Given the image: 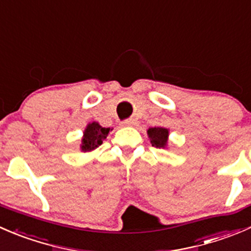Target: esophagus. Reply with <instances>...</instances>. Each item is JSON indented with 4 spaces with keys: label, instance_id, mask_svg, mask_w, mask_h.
<instances>
[{
    "label": "esophagus",
    "instance_id": "obj_1",
    "mask_svg": "<svg viewBox=\"0 0 251 251\" xmlns=\"http://www.w3.org/2000/svg\"><path fill=\"white\" fill-rule=\"evenodd\" d=\"M133 124H135V120H133V119H127V120L123 121L124 126H132Z\"/></svg>",
    "mask_w": 251,
    "mask_h": 251
}]
</instances>
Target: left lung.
Listing matches in <instances>:
<instances>
[{
	"label": "left lung",
	"instance_id": "8db88e82",
	"mask_svg": "<svg viewBox=\"0 0 251 251\" xmlns=\"http://www.w3.org/2000/svg\"><path fill=\"white\" fill-rule=\"evenodd\" d=\"M148 136L151 138V146L155 148H164L168 142L169 131L164 127H151L148 130Z\"/></svg>",
	"mask_w": 251,
	"mask_h": 251
}]
</instances>
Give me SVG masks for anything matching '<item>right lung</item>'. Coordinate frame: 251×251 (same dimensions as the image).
Listing matches in <instances>:
<instances>
[{
    "mask_svg": "<svg viewBox=\"0 0 251 251\" xmlns=\"http://www.w3.org/2000/svg\"><path fill=\"white\" fill-rule=\"evenodd\" d=\"M109 131V127H102L98 123L90 124L83 132L81 151H90L100 147L103 143V140L107 138Z\"/></svg>",
    "mask_w": 251,
    "mask_h": 251,
    "instance_id": "right-lung-1",
    "label": "right lung"
}]
</instances>
